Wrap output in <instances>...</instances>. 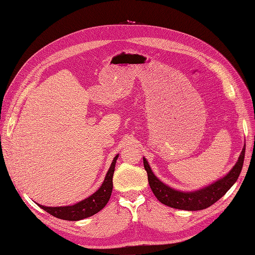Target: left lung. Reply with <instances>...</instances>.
<instances>
[{
    "mask_svg": "<svg viewBox=\"0 0 255 255\" xmlns=\"http://www.w3.org/2000/svg\"><path fill=\"white\" fill-rule=\"evenodd\" d=\"M245 150H246V145L244 146L237 164L233 166L227 175H225L219 181L212 183L209 186L202 188L200 190L191 192L178 191L165 185L154 175L145 157H143V161L145 170L147 171L148 175L149 186L159 202L166 206L171 207V208L196 211L208 208L215 202H218L230 189L233 184L238 181L244 164Z\"/></svg>",
    "mask_w": 255,
    "mask_h": 255,
    "instance_id": "obj_1",
    "label": "left lung"
}]
</instances>
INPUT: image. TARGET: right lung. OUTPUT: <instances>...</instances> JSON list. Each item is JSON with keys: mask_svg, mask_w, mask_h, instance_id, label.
Instances as JSON below:
<instances>
[{"mask_svg": "<svg viewBox=\"0 0 255 255\" xmlns=\"http://www.w3.org/2000/svg\"><path fill=\"white\" fill-rule=\"evenodd\" d=\"M119 157V154L115 156L113 161L109 167V170L105 176L102 186L93 194H91L87 199H85L72 206H61V207H46L40 204L39 207L55 218L65 220V221H80L89 216H92L99 211H101L108 203L111 192H112V176L115 172L116 163Z\"/></svg>", "mask_w": 255, "mask_h": 255, "instance_id": "add662e5", "label": "right lung"}]
</instances>
